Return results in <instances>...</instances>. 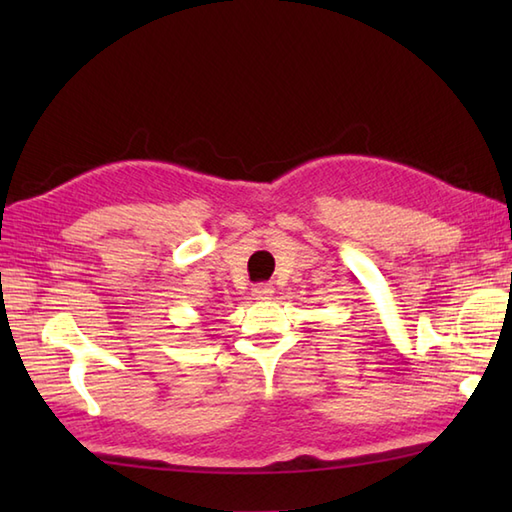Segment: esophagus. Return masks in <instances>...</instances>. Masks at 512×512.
I'll list each match as a JSON object with an SVG mask.
<instances>
[{"instance_id":"obj_1","label":"esophagus","mask_w":512,"mask_h":512,"mask_svg":"<svg viewBox=\"0 0 512 512\" xmlns=\"http://www.w3.org/2000/svg\"><path fill=\"white\" fill-rule=\"evenodd\" d=\"M250 295H253V299H257V301H268V299H273L275 288L270 284H257Z\"/></svg>"}]
</instances>
